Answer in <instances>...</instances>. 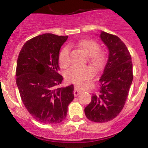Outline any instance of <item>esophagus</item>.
Wrapping results in <instances>:
<instances>
[{
  "instance_id": "obj_1",
  "label": "esophagus",
  "mask_w": 148,
  "mask_h": 148,
  "mask_svg": "<svg viewBox=\"0 0 148 148\" xmlns=\"http://www.w3.org/2000/svg\"><path fill=\"white\" fill-rule=\"evenodd\" d=\"M74 96H77L78 95H79V90L77 89V87H75V90L74 91Z\"/></svg>"
}]
</instances>
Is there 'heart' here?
I'll return each instance as SVG.
<instances>
[{
	"mask_svg": "<svg viewBox=\"0 0 148 148\" xmlns=\"http://www.w3.org/2000/svg\"><path fill=\"white\" fill-rule=\"evenodd\" d=\"M76 45L88 56V61L92 68L95 71L102 68L106 61V53L100 50L98 42L91 39H84L78 41ZM69 53L70 47L69 45L64 46L60 50L58 60L62 67H67L69 64ZM92 76V70L87 66L73 65L65 73L66 79L74 84H81Z\"/></svg>",
	"mask_w": 148,
	"mask_h": 148,
	"instance_id": "obj_1",
	"label": "heart"
}]
</instances>
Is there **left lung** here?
<instances>
[{
  "label": "left lung",
  "instance_id": "1",
  "mask_svg": "<svg viewBox=\"0 0 148 148\" xmlns=\"http://www.w3.org/2000/svg\"><path fill=\"white\" fill-rule=\"evenodd\" d=\"M100 37L109 51L108 59L99 79V93L93 95L84 111L88 120L106 123L118 116L125 106L133 80V67L130 53L118 36L102 31Z\"/></svg>",
  "mask_w": 148,
  "mask_h": 148
}]
</instances>
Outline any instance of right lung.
Returning a JSON list of instances; mask_svg holds the SVG:
<instances>
[{
    "instance_id": "obj_1",
    "label": "right lung",
    "mask_w": 148,
    "mask_h": 148,
    "mask_svg": "<svg viewBox=\"0 0 148 148\" xmlns=\"http://www.w3.org/2000/svg\"><path fill=\"white\" fill-rule=\"evenodd\" d=\"M67 37L38 35L25 42L18 54L16 85L25 107L39 123H61L74 99L73 85L57 88L63 79L58 73L59 51Z\"/></svg>"
}]
</instances>
